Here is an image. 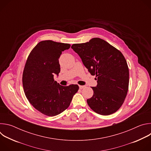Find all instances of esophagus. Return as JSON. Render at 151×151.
I'll return each instance as SVG.
<instances>
[{"mask_svg":"<svg viewBox=\"0 0 151 151\" xmlns=\"http://www.w3.org/2000/svg\"><path fill=\"white\" fill-rule=\"evenodd\" d=\"M79 87L80 89H82V88H83L85 87V86H83V85H79Z\"/></svg>","mask_w":151,"mask_h":151,"instance_id":"obj_1","label":"esophagus"}]
</instances>
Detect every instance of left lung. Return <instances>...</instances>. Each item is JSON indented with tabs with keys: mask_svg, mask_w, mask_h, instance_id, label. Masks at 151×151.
<instances>
[{
	"mask_svg": "<svg viewBox=\"0 0 151 151\" xmlns=\"http://www.w3.org/2000/svg\"><path fill=\"white\" fill-rule=\"evenodd\" d=\"M71 48L89 72L97 78V87H91L94 94L87 100L90 108L102 115L116 112L122 105L128 90L129 70L123 54L98 37L73 44Z\"/></svg>",
	"mask_w": 151,
	"mask_h": 151,
	"instance_id": "obj_1",
	"label": "left lung"
}]
</instances>
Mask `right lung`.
Wrapping results in <instances>:
<instances>
[{
  "label": "right lung",
  "mask_w": 151,
  "mask_h": 151,
  "mask_svg": "<svg viewBox=\"0 0 151 151\" xmlns=\"http://www.w3.org/2000/svg\"><path fill=\"white\" fill-rule=\"evenodd\" d=\"M70 47L69 44L43 40L27 59L23 73L25 95L36 110L47 116H56L68 109L79 90L78 85L64 87L54 79V75L60 72L58 58Z\"/></svg>",
  "instance_id": "right-lung-1"
}]
</instances>
